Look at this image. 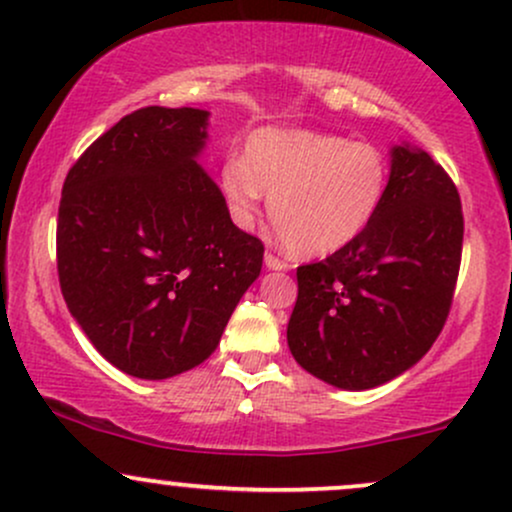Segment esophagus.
I'll use <instances>...</instances> for the list:
<instances>
[{"label":"esophagus","instance_id":"esophagus-1","mask_svg":"<svg viewBox=\"0 0 512 512\" xmlns=\"http://www.w3.org/2000/svg\"><path fill=\"white\" fill-rule=\"evenodd\" d=\"M264 264H267V269H274V272L289 269V264H286L284 260H279V257L272 255V252H267V255H264Z\"/></svg>","mask_w":512,"mask_h":512}]
</instances>
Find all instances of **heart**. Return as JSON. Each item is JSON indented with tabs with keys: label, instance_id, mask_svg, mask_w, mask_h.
<instances>
[{
	"label": "heart",
	"instance_id": "heart-1",
	"mask_svg": "<svg viewBox=\"0 0 512 512\" xmlns=\"http://www.w3.org/2000/svg\"><path fill=\"white\" fill-rule=\"evenodd\" d=\"M221 190L240 226L260 214L262 192L284 248L325 257L356 240L387 192L385 156L366 142L310 129H262L243 158H228Z\"/></svg>",
	"mask_w": 512,
	"mask_h": 512
}]
</instances>
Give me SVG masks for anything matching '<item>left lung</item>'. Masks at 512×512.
I'll list each match as a JSON object with an SVG mask.
<instances>
[{"instance_id":"left-lung-1","label":"left lung","mask_w":512,"mask_h":512,"mask_svg":"<svg viewBox=\"0 0 512 512\" xmlns=\"http://www.w3.org/2000/svg\"><path fill=\"white\" fill-rule=\"evenodd\" d=\"M457 187L409 144L390 149L387 192L370 226L327 260L298 267L289 349L342 390H370L419 363L448 320L462 260Z\"/></svg>"}]
</instances>
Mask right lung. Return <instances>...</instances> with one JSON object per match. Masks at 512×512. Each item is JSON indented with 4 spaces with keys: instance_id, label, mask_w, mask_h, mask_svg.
<instances>
[{
    "instance_id": "obj_1",
    "label": "right lung",
    "mask_w": 512,
    "mask_h": 512,
    "mask_svg": "<svg viewBox=\"0 0 512 512\" xmlns=\"http://www.w3.org/2000/svg\"><path fill=\"white\" fill-rule=\"evenodd\" d=\"M209 113L125 115L67 173L57 272L69 313L105 361L166 380L214 354L260 276L264 245L240 231L197 163Z\"/></svg>"
}]
</instances>
